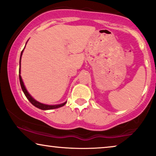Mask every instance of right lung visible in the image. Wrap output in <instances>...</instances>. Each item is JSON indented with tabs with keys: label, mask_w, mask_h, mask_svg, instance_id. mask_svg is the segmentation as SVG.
Masks as SVG:
<instances>
[{
	"label": "right lung",
	"mask_w": 156,
	"mask_h": 156,
	"mask_svg": "<svg viewBox=\"0 0 156 156\" xmlns=\"http://www.w3.org/2000/svg\"><path fill=\"white\" fill-rule=\"evenodd\" d=\"M23 51H21V57H20V66H21V55H22V53H23ZM20 73H21V68H20V69H19V74ZM19 80H20V84H21V89H22V90H23L24 94H25L28 100L30 101V102H31L33 105H34V106L36 107L37 108H39V109H41V110H52V109H56V108H61V107H63L64 105L66 104V102H64V103H63V104L57 105H44V104H42V103L37 102V101H36L35 100H34V99L32 98L31 95H30L29 93L27 92V90H26L25 86H24L23 80H22L21 76L20 74H19Z\"/></svg>",
	"instance_id": "1"
}]
</instances>
